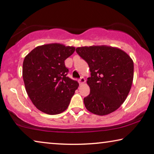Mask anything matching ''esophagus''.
<instances>
[{"label":"esophagus","instance_id":"34e87169","mask_svg":"<svg viewBox=\"0 0 154 154\" xmlns=\"http://www.w3.org/2000/svg\"><path fill=\"white\" fill-rule=\"evenodd\" d=\"M79 84H84L85 82H86V79H84V77H81V79H80L79 80Z\"/></svg>","mask_w":154,"mask_h":154}]
</instances>
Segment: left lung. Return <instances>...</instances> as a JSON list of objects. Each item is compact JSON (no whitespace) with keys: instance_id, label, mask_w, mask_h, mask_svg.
I'll return each mask as SVG.
<instances>
[{"instance_id":"8db88e82","label":"left lung","mask_w":154,"mask_h":154,"mask_svg":"<svg viewBox=\"0 0 154 154\" xmlns=\"http://www.w3.org/2000/svg\"><path fill=\"white\" fill-rule=\"evenodd\" d=\"M76 52L89 66L90 94L84 99L86 108L104 116L120 108L130 91L134 78V62L120 48L106 45L82 46Z\"/></svg>"}]
</instances>
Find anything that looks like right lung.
Here are the masks:
<instances>
[{"label":"right lung","mask_w":154,"mask_h":154,"mask_svg":"<svg viewBox=\"0 0 154 154\" xmlns=\"http://www.w3.org/2000/svg\"><path fill=\"white\" fill-rule=\"evenodd\" d=\"M73 46L53 43L35 47L23 64L24 86L39 110L55 115L65 111L79 83L66 76L64 61L75 52Z\"/></svg>","instance_id":"obj_1"}]
</instances>
